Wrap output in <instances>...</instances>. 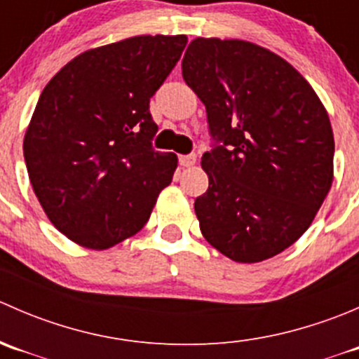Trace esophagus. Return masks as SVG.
Wrapping results in <instances>:
<instances>
[{"label":"esophagus","mask_w":359,"mask_h":359,"mask_svg":"<svg viewBox=\"0 0 359 359\" xmlns=\"http://www.w3.org/2000/svg\"><path fill=\"white\" fill-rule=\"evenodd\" d=\"M179 163H180V166H184V168H189V166H193L194 163H196V156H194V154H187V156H180V158H179Z\"/></svg>","instance_id":"obj_1"}]
</instances>
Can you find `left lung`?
Segmentation results:
<instances>
[{
    "mask_svg": "<svg viewBox=\"0 0 359 359\" xmlns=\"http://www.w3.org/2000/svg\"><path fill=\"white\" fill-rule=\"evenodd\" d=\"M182 76L224 142L201 158V234L234 262L278 255L306 233L334 182L323 102L290 62L245 39H193Z\"/></svg>",
    "mask_w": 359,
    "mask_h": 359,
    "instance_id": "obj_1",
    "label": "left lung"
}]
</instances>
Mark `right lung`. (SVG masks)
<instances>
[{"label": "right lung", "instance_id": "obj_1", "mask_svg": "<svg viewBox=\"0 0 359 359\" xmlns=\"http://www.w3.org/2000/svg\"><path fill=\"white\" fill-rule=\"evenodd\" d=\"M187 36H132L90 48L43 88L24 135L36 198L79 247L107 250L139 233L172 182L177 154L158 153L149 99Z\"/></svg>", "mask_w": 359, "mask_h": 359}]
</instances>
